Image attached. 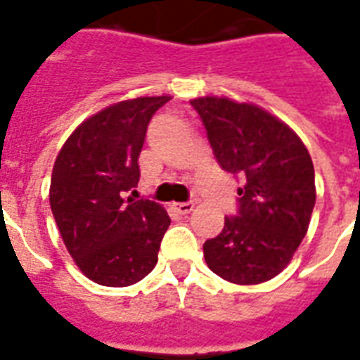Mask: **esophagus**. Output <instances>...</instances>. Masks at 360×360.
Here are the masks:
<instances>
[{"label": "esophagus", "instance_id": "obj_1", "mask_svg": "<svg viewBox=\"0 0 360 360\" xmlns=\"http://www.w3.org/2000/svg\"><path fill=\"white\" fill-rule=\"evenodd\" d=\"M172 207H174V210H176L178 214H190L195 205H193L191 201H188V202H174Z\"/></svg>", "mask_w": 360, "mask_h": 360}]
</instances>
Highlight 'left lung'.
Returning <instances> with one entry per match:
<instances>
[{"label": "left lung", "mask_w": 360, "mask_h": 360, "mask_svg": "<svg viewBox=\"0 0 360 360\" xmlns=\"http://www.w3.org/2000/svg\"><path fill=\"white\" fill-rule=\"evenodd\" d=\"M221 169L243 180L237 214L202 245L207 266L235 285L279 275L307 233L315 207L309 151L290 127L254 104L191 100Z\"/></svg>", "instance_id": "obj_1"}]
</instances>
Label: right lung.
Returning <instances> with one entry per match:
<instances>
[{
    "instance_id": "obj_1",
    "label": "right lung",
    "mask_w": 360,
    "mask_h": 360,
    "mask_svg": "<svg viewBox=\"0 0 360 360\" xmlns=\"http://www.w3.org/2000/svg\"><path fill=\"white\" fill-rule=\"evenodd\" d=\"M169 100L140 96L104 108L70 134L55 161L51 210L70 256L98 285H134L158 264L169 214L127 191L140 180L151 117Z\"/></svg>"
}]
</instances>
